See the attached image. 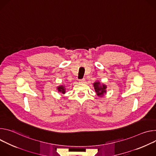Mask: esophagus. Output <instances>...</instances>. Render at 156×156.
<instances>
[{
	"label": "esophagus",
	"mask_w": 156,
	"mask_h": 156,
	"mask_svg": "<svg viewBox=\"0 0 156 156\" xmlns=\"http://www.w3.org/2000/svg\"><path fill=\"white\" fill-rule=\"evenodd\" d=\"M85 80L84 79H81V80H79V82H80V83H85Z\"/></svg>",
	"instance_id": "esophagus-1"
}]
</instances>
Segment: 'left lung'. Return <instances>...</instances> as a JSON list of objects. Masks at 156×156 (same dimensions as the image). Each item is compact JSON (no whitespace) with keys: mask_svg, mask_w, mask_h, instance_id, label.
<instances>
[{"mask_svg":"<svg viewBox=\"0 0 156 156\" xmlns=\"http://www.w3.org/2000/svg\"><path fill=\"white\" fill-rule=\"evenodd\" d=\"M95 91L99 97H102L107 93V85L99 81H96L93 84Z\"/></svg>","mask_w":156,"mask_h":156,"instance_id":"obj_1","label":"left lung"}]
</instances>
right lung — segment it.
Wrapping results in <instances>:
<instances>
[{
  "label": "right lung",
  "instance_id": "add662e5",
  "mask_svg": "<svg viewBox=\"0 0 156 156\" xmlns=\"http://www.w3.org/2000/svg\"><path fill=\"white\" fill-rule=\"evenodd\" d=\"M57 90L59 92H60L62 94H65L66 90V86L64 85H60L57 87Z\"/></svg>",
  "mask_w": 156,
  "mask_h": 156
}]
</instances>
